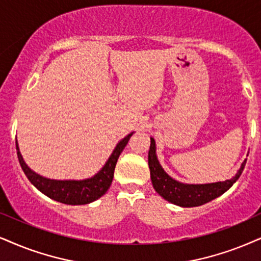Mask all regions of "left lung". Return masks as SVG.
Instances as JSON below:
<instances>
[{
  "label": "left lung",
  "instance_id": "obj_1",
  "mask_svg": "<svg viewBox=\"0 0 261 261\" xmlns=\"http://www.w3.org/2000/svg\"><path fill=\"white\" fill-rule=\"evenodd\" d=\"M246 161L241 164V167L235 176L223 182L206 184H188L178 182L169 176L161 166L156 155V144L153 137H150V148L148 153V165L150 170V179L153 188L169 202L180 207H196L210 202L225 193L239 179L246 166Z\"/></svg>",
  "mask_w": 261,
  "mask_h": 261
}]
</instances>
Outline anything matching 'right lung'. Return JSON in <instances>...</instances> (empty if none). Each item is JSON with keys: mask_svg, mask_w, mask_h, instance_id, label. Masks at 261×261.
<instances>
[{"mask_svg": "<svg viewBox=\"0 0 261 261\" xmlns=\"http://www.w3.org/2000/svg\"><path fill=\"white\" fill-rule=\"evenodd\" d=\"M133 134L134 133L128 134L123 140L118 142L106 164L102 166V169L96 174H94L90 178H85V179H50V178L43 177L41 174L36 173L25 163L20 149H19L18 141L15 140L16 154H18L19 163H20L21 169L28 179L41 193L61 203L72 204V206L87 204L100 199L110 189L112 180H113L114 169L118 158L127 144L130 137L133 136Z\"/></svg>", "mask_w": 261, "mask_h": 261, "instance_id": "1", "label": "right lung"}]
</instances>
